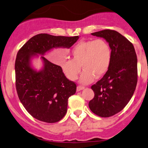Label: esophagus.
<instances>
[{
    "label": "esophagus",
    "instance_id": "1",
    "mask_svg": "<svg viewBox=\"0 0 148 148\" xmlns=\"http://www.w3.org/2000/svg\"><path fill=\"white\" fill-rule=\"evenodd\" d=\"M84 86H77V88H76V90H77V91L78 92V91H80V90H83V89H84Z\"/></svg>",
    "mask_w": 148,
    "mask_h": 148
}]
</instances>
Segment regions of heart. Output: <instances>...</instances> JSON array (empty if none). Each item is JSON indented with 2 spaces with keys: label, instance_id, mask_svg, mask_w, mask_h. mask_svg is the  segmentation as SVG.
<instances>
[{
  "label": "heart",
  "instance_id": "obj_1",
  "mask_svg": "<svg viewBox=\"0 0 148 148\" xmlns=\"http://www.w3.org/2000/svg\"><path fill=\"white\" fill-rule=\"evenodd\" d=\"M72 59L65 58L60 67L65 76L70 80H76L80 69V77L82 84L92 82L106 74L112 62V50L107 41L102 38L82 40L70 51Z\"/></svg>",
  "mask_w": 148,
  "mask_h": 148
}]
</instances>
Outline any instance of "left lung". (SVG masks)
I'll list each match as a JSON object with an SVG mask.
<instances>
[{
  "instance_id": "obj_1",
  "label": "left lung",
  "mask_w": 148,
  "mask_h": 148,
  "mask_svg": "<svg viewBox=\"0 0 148 148\" xmlns=\"http://www.w3.org/2000/svg\"><path fill=\"white\" fill-rule=\"evenodd\" d=\"M105 39L111 47L112 62L103 77L91 86L93 99L90 110L100 117L107 118L121 112L135 92L137 82V58L135 48L119 32L112 29L91 33Z\"/></svg>"
}]
</instances>
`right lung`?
I'll return each mask as SVG.
<instances>
[{
  "label": "right lung",
  "instance_id": "1",
  "mask_svg": "<svg viewBox=\"0 0 148 148\" xmlns=\"http://www.w3.org/2000/svg\"><path fill=\"white\" fill-rule=\"evenodd\" d=\"M79 36L67 37L39 34L19 49L15 60V84L19 99L32 116L48 123L60 121L66 115L68 98L75 94L76 85L69 80L61 67L45 58L54 49H70ZM42 55L43 66L34 69L31 60Z\"/></svg>",
  "mask_w": 148,
  "mask_h": 148
}]
</instances>
